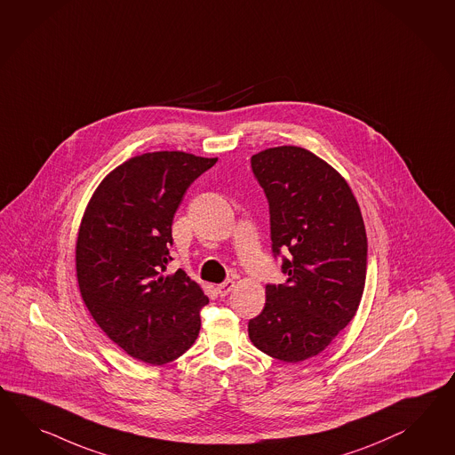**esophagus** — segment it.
<instances>
[{"mask_svg":"<svg viewBox=\"0 0 455 455\" xmlns=\"http://www.w3.org/2000/svg\"><path fill=\"white\" fill-rule=\"evenodd\" d=\"M233 288H235V281L233 279H227V281H223L222 284L217 286V292H219L220 298H225V296H228L232 292Z\"/></svg>","mask_w":455,"mask_h":455,"instance_id":"obj_1","label":"esophagus"}]
</instances>
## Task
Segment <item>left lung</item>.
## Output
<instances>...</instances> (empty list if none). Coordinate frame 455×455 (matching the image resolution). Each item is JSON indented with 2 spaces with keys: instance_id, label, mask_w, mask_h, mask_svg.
I'll return each instance as SVG.
<instances>
[{
  "instance_id": "8db88e82",
  "label": "left lung",
  "mask_w": 455,
  "mask_h": 455,
  "mask_svg": "<svg viewBox=\"0 0 455 455\" xmlns=\"http://www.w3.org/2000/svg\"><path fill=\"white\" fill-rule=\"evenodd\" d=\"M269 205L271 248L284 284H267V302L248 322L256 348L298 363L321 354L354 319L366 277L365 223L345 179L298 146L251 156Z\"/></svg>"
}]
</instances>
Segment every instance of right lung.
I'll use <instances>...</instances> for the list:
<instances>
[{"instance_id":"1","label":"right lung","mask_w":455,"mask_h":455,"mask_svg":"<svg viewBox=\"0 0 455 455\" xmlns=\"http://www.w3.org/2000/svg\"><path fill=\"white\" fill-rule=\"evenodd\" d=\"M217 157L134 156L93 192L76 248L78 288L92 317L126 354L164 365L186 354L209 298L172 259V220L188 186Z\"/></svg>"}]
</instances>
